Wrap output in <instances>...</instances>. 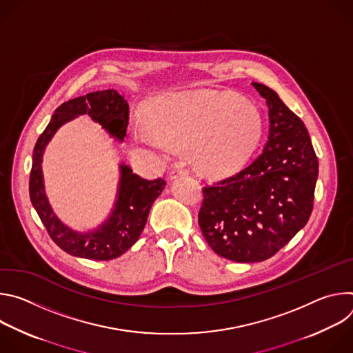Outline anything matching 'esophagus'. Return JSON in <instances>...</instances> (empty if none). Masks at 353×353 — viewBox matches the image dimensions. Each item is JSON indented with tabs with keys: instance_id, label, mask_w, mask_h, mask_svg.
<instances>
[{
	"instance_id": "obj_1",
	"label": "esophagus",
	"mask_w": 353,
	"mask_h": 353,
	"mask_svg": "<svg viewBox=\"0 0 353 353\" xmlns=\"http://www.w3.org/2000/svg\"><path fill=\"white\" fill-rule=\"evenodd\" d=\"M188 172L185 170V169H183V168H176V169H173L172 172H170V179H174L176 176H180V174H187Z\"/></svg>"
}]
</instances>
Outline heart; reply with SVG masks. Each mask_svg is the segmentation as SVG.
<instances>
[{"label": "heart", "mask_w": 353, "mask_h": 353, "mask_svg": "<svg viewBox=\"0 0 353 353\" xmlns=\"http://www.w3.org/2000/svg\"><path fill=\"white\" fill-rule=\"evenodd\" d=\"M134 138L142 145L190 149L196 169L223 176L254 154L264 131L260 110L240 96L214 92L173 93L155 99Z\"/></svg>", "instance_id": "1"}]
</instances>
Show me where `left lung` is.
<instances>
[{
	"mask_svg": "<svg viewBox=\"0 0 353 353\" xmlns=\"http://www.w3.org/2000/svg\"><path fill=\"white\" fill-rule=\"evenodd\" d=\"M270 135L263 152L236 174L203 187L198 225L215 253L237 263L275 256L313 211L319 161L309 132L268 86Z\"/></svg>",
	"mask_w": 353,
	"mask_h": 353,
	"instance_id": "left-lung-1",
	"label": "left lung"
}]
</instances>
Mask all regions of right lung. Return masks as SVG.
Returning <instances> with one entry per match:
<instances>
[{
    "instance_id": "obj_1",
    "label": "right lung",
    "mask_w": 353,
    "mask_h": 353,
    "mask_svg": "<svg viewBox=\"0 0 353 353\" xmlns=\"http://www.w3.org/2000/svg\"><path fill=\"white\" fill-rule=\"evenodd\" d=\"M79 114H88L109 134L120 141L127 135L130 108L127 100L114 89L90 92L64 102L39 137L33 149L29 179L32 204L52 240L65 253L88 260L108 261L120 257L138 240L146 225L149 210L166 185L163 177L148 180L128 166H121V183L114 212L97 230L82 234L63 225L50 208L43 188L41 158L44 148L54 132Z\"/></svg>"
}]
</instances>
